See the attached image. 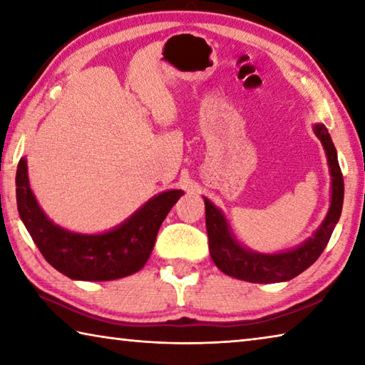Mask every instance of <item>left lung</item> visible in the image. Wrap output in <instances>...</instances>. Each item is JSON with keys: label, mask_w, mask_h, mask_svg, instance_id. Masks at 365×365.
<instances>
[{"label": "left lung", "mask_w": 365, "mask_h": 365, "mask_svg": "<svg viewBox=\"0 0 365 365\" xmlns=\"http://www.w3.org/2000/svg\"><path fill=\"white\" fill-rule=\"evenodd\" d=\"M314 133L317 135L320 143L324 145L327 160H329L330 165L331 201L329 214H327L322 225L317 228L314 237L306 240L298 248L277 252V255H262V252L245 248L233 237L230 225L227 224L224 214L205 197L209 251H211L214 264L224 274L251 283L287 282L294 279L296 275H299L307 267H311L324 252L333 233V228H335L339 215H341L344 183L341 169H339L338 164L335 145H333L327 127L322 125V123H316L314 125Z\"/></svg>", "instance_id": "1"}]
</instances>
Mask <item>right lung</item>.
I'll list each match as a JSON object with an SVG mask.
<instances>
[{
    "instance_id": "1",
    "label": "right lung",
    "mask_w": 365,
    "mask_h": 365,
    "mask_svg": "<svg viewBox=\"0 0 365 365\" xmlns=\"http://www.w3.org/2000/svg\"><path fill=\"white\" fill-rule=\"evenodd\" d=\"M16 187L19 215L43 257L69 279L86 282L122 279L143 267L160 224L183 195L182 190L164 191L113 230L83 235L54 225L41 211L30 190L26 158L17 165Z\"/></svg>"
}]
</instances>
